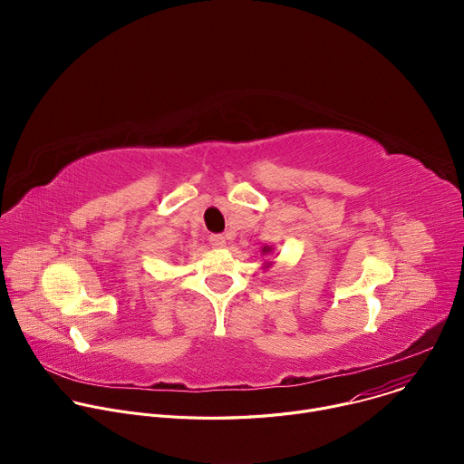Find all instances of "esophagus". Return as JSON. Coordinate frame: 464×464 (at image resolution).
<instances>
[{"mask_svg":"<svg viewBox=\"0 0 464 464\" xmlns=\"http://www.w3.org/2000/svg\"><path fill=\"white\" fill-rule=\"evenodd\" d=\"M209 244L213 246V247H226V237L224 235H211L209 237Z\"/></svg>","mask_w":464,"mask_h":464,"instance_id":"obj_1","label":"esophagus"}]
</instances>
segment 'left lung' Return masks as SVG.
<instances>
[{
  "instance_id": "obj_1",
  "label": "left lung",
  "mask_w": 464,
  "mask_h": 464,
  "mask_svg": "<svg viewBox=\"0 0 464 464\" xmlns=\"http://www.w3.org/2000/svg\"><path fill=\"white\" fill-rule=\"evenodd\" d=\"M270 249H272V247H270V246H266V247H264L262 251H264V253H270Z\"/></svg>"
}]
</instances>
